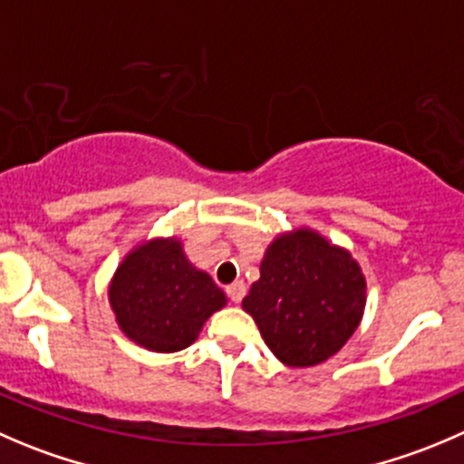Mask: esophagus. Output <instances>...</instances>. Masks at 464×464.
I'll list each match as a JSON object with an SVG mask.
<instances>
[{"label": "esophagus", "instance_id": "esophagus-1", "mask_svg": "<svg viewBox=\"0 0 464 464\" xmlns=\"http://www.w3.org/2000/svg\"><path fill=\"white\" fill-rule=\"evenodd\" d=\"M227 295H228V299L233 301V304H240V301L245 299V295H246V285L242 281L231 283V285L227 287Z\"/></svg>", "mask_w": 464, "mask_h": 464}]
</instances>
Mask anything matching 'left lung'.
Listing matches in <instances>:
<instances>
[{
	"instance_id": "left-lung-1",
	"label": "left lung",
	"mask_w": 464,
	"mask_h": 464,
	"mask_svg": "<svg viewBox=\"0 0 464 464\" xmlns=\"http://www.w3.org/2000/svg\"><path fill=\"white\" fill-rule=\"evenodd\" d=\"M242 308L278 361L310 367L353 335L365 308V278L344 249L301 228L269 245Z\"/></svg>"
}]
</instances>
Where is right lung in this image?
<instances>
[{
	"instance_id": "1",
	"label": "right lung",
	"mask_w": 464,
	"mask_h": 464,
	"mask_svg": "<svg viewBox=\"0 0 464 464\" xmlns=\"http://www.w3.org/2000/svg\"><path fill=\"white\" fill-rule=\"evenodd\" d=\"M120 328L150 352H181L227 296L190 265L177 240H151L124 258L111 283Z\"/></svg>"
}]
</instances>
